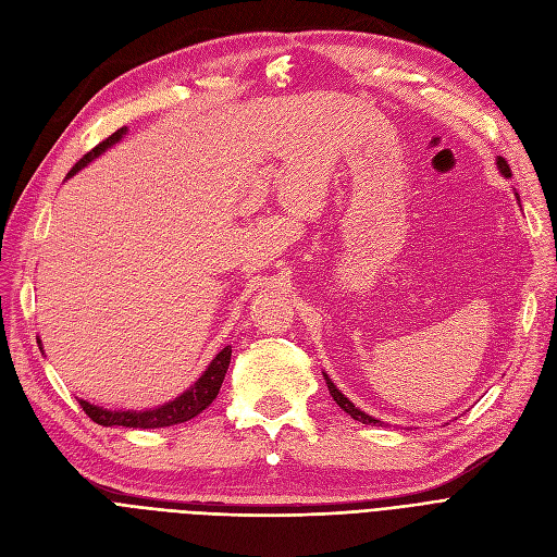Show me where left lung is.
<instances>
[{
	"mask_svg": "<svg viewBox=\"0 0 557 557\" xmlns=\"http://www.w3.org/2000/svg\"><path fill=\"white\" fill-rule=\"evenodd\" d=\"M496 166H499V171H502V175H506V178H510V166H508V162L499 156L496 158ZM517 200H519V196H517ZM323 376H325V382H327V388H330V395L334 397V401L343 408V411L349 416V418H355V420H359V422H363V424H372V426H376V424H382L379 422L376 418H372V416H368V413H363L361 408H357L352 401H349L336 386H334V382L332 379L323 372Z\"/></svg>",
	"mask_w": 557,
	"mask_h": 557,
	"instance_id": "obj_1",
	"label": "left lung"
}]
</instances>
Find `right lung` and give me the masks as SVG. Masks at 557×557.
<instances>
[{
  "instance_id": "add662e5",
  "label": "right lung",
  "mask_w": 557,
  "mask_h": 557,
  "mask_svg": "<svg viewBox=\"0 0 557 557\" xmlns=\"http://www.w3.org/2000/svg\"><path fill=\"white\" fill-rule=\"evenodd\" d=\"M124 135H126V128H120L116 133H112L108 139L97 144L90 153H85L72 166V171L67 173V178H72L76 171H81L85 164H90L103 151H108L110 146L120 141ZM38 343H40V338H38ZM40 349H42V345H40ZM230 357H232V347L227 345L212 359L208 370H205L198 376V382L194 386H189L183 395H178L175 399H171V401H166L162 406H156V408H146V411H108V408L95 406V404L85 401V399H78V404H81V408L85 411V416L90 418L92 422L101 424V426L160 429V426L181 424V422H187V420L196 418L198 413H202L205 408H208L216 399V395L221 391V384H223V379H225V372H227V366H230Z\"/></svg>"
}]
</instances>
